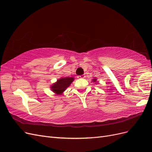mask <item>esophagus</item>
Here are the masks:
<instances>
[{
    "instance_id": "esophagus-1",
    "label": "esophagus",
    "mask_w": 152,
    "mask_h": 152,
    "mask_svg": "<svg viewBox=\"0 0 152 152\" xmlns=\"http://www.w3.org/2000/svg\"><path fill=\"white\" fill-rule=\"evenodd\" d=\"M85 77H86L85 75H82L77 76V78H79V79H83V78H85Z\"/></svg>"
}]
</instances>
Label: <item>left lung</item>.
<instances>
[{
    "instance_id": "obj_1",
    "label": "left lung",
    "mask_w": 152,
    "mask_h": 152,
    "mask_svg": "<svg viewBox=\"0 0 152 152\" xmlns=\"http://www.w3.org/2000/svg\"><path fill=\"white\" fill-rule=\"evenodd\" d=\"M93 82H96V79H93Z\"/></svg>"
}]
</instances>
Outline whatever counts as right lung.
<instances>
[{
    "label": "right lung",
    "mask_w": 152,
    "mask_h": 152,
    "mask_svg": "<svg viewBox=\"0 0 152 152\" xmlns=\"http://www.w3.org/2000/svg\"><path fill=\"white\" fill-rule=\"evenodd\" d=\"M74 80L73 77H63L57 80L56 83L53 84L50 87L52 91L56 94H61L68 87H69L72 82Z\"/></svg>",
    "instance_id": "obj_1"
}]
</instances>
